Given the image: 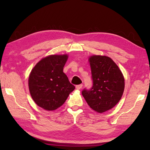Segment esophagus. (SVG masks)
<instances>
[{"label": "esophagus", "mask_w": 150, "mask_h": 150, "mask_svg": "<svg viewBox=\"0 0 150 150\" xmlns=\"http://www.w3.org/2000/svg\"><path fill=\"white\" fill-rule=\"evenodd\" d=\"M82 87H83V85H82V84L78 85L76 86V88H77V90H79V89H81V88H82Z\"/></svg>", "instance_id": "esophagus-1"}]
</instances>
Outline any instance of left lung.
Instances as JSON below:
<instances>
[{
	"mask_svg": "<svg viewBox=\"0 0 150 150\" xmlns=\"http://www.w3.org/2000/svg\"><path fill=\"white\" fill-rule=\"evenodd\" d=\"M93 87L82 91L88 106L98 113L112 108L121 99L124 90V78L114 61L105 55L89 57Z\"/></svg>",
	"mask_w": 150,
	"mask_h": 150,
	"instance_id": "left-lung-1",
	"label": "left lung"
}]
</instances>
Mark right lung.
Here are the masks:
<instances>
[{
	"mask_svg": "<svg viewBox=\"0 0 150 150\" xmlns=\"http://www.w3.org/2000/svg\"><path fill=\"white\" fill-rule=\"evenodd\" d=\"M67 55H51L43 58L30 73V95L40 107L54 110L63 105L75 86L63 73Z\"/></svg>",
	"mask_w": 150,
	"mask_h": 150,
	"instance_id": "add662e5",
	"label": "right lung"
}]
</instances>
